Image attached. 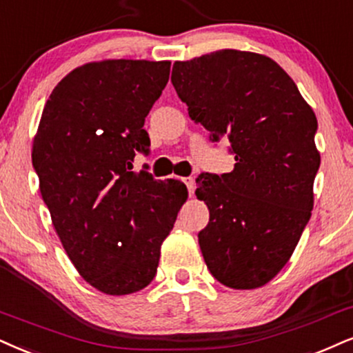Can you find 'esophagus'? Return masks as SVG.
I'll return each mask as SVG.
<instances>
[{"mask_svg":"<svg viewBox=\"0 0 353 353\" xmlns=\"http://www.w3.org/2000/svg\"><path fill=\"white\" fill-rule=\"evenodd\" d=\"M183 181H185L186 188H188V193L193 194V191H194V178L193 176H185Z\"/></svg>","mask_w":353,"mask_h":353,"instance_id":"obj_1","label":"esophagus"}]
</instances>
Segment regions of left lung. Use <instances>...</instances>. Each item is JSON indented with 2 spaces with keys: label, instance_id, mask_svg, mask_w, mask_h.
I'll list each match as a JSON object with an SVG mask.
<instances>
[{
  "label": "left lung",
  "instance_id": "obj_1",
  "mask_svg": "<svg viewBox=\"0 0 353 353\" xmlns=\"http://www.w3.org/2000/svg\"><path fill=\"white\" fill-rule=\"evenodd\" d=\"M172 83L191 119L212 141L228 137L236 155L230 173L196 180L210 210L198 234L204 262L229 288H260L291 259L314 206V111L288 73L255 52L175 62Z\"/></svg>",
  "mask_w": 353,
  "mask_h": 353
}]
</instances>
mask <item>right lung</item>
I'll list each match as a JSON object with an SVG mask.
<instances>
[{"label": "right lung", "mask_w": 353, "mask_h": 353, "mask_svg": "<svg viewBox=\"0 0 353 353\" xmlns=\"http://www.w3.org/2000/svg\"><path fill=\"white\" fill-rule=\"evenodd\" d=\"M170 62L110 59L77 67L43 106L32 165L52 224L77 272L111 296L154 280L160 249L188 198L178 180L130 172Z\"/></svg>", "instance_id": "obj_1"}]
</instances>
